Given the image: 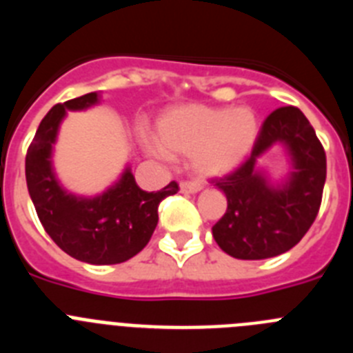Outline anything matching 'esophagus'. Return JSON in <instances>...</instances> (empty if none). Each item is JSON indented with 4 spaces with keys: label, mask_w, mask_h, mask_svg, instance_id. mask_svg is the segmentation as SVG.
Here are the masks:
<instances>
[{
    "label": "esophagus",
    "mask_w": 353,
    "mask_h": 353,
    "mask_svg": "<svg viewBox=\"0 0 353 353\" xmlns=\"http://www.w3.org/2000/svg\"><path fill=\"white\" fill-rule=\"evenodd\" d=\"M201 189H203V185L199 182H189V180L180 182V191L187 192V194H194V192H199Z\"/></svg>",
    "instance_id": "1"
}]
</instances>
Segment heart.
Segmentation results:
<instances>
[{
	"label": "heart",
	"instance_id": "b5f03b06",
	"mask_svg": "<svg viewBox=\"0 0 353 353\" xmlns=\"http://www.w3.org/2000/svg\"><path fill=\"white\" fill-rule=\"evenodd\" d=\"M258 118L251 108H210L182 104L157 121L155 139L162 154L191 155L201 176H223L239 168L258 138Z\"/></svg>",
	"mask_w": 353,
	"mask_h": 353
}]
</instances>
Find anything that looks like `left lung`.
Returning a JSON list of instances; mask_svg holds the SVG:
<instances>
[{
    "label": "left lung",
    "mask_w": 353,
    "mask_h": 353,
    "mask_svg": "<svg viewBox=\"0 0 353 353\" xmlns=\"http://www.w3.org/2000/svg\"><path fill=\"white\" fill-rule=\"evenodd\" d=\"M276 142L287 145L296 171L286 186L272 188L254 170L256 159ZM327 176L322 143L299 108H279L265 118L251 155L235 171L212 179L228 208L212 226L215 242L239 260H265L290 251L316 219Z\"/></svg>",
    "instance_id": "left-lung-1"
}]
</instances>
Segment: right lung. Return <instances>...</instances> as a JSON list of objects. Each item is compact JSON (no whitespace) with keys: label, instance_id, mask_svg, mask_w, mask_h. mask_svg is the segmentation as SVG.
I'll return each instance as SVG.
<instances>
[{"label":"right lung","instance_id":"1","mask_svg":"<svg viewBox=\"0 0 353 353\" xmlns=\"http://www.w3.org/2000/svg\"><path fill=\"white\" fill-rule=\"evenodd\" d=\"M97 101V93H86L56 104L43 117L28 146L26 183L40 223L58 248L79 261L114 265L130 260L148 244L157 226L159 205L179 192V183L146 192L127 170L117 185L97 198H77L61 189L51 168L60 121L67 109L90 108Z\"/></svg>","mask_w":353,"mask_h":353}]
</instances>
